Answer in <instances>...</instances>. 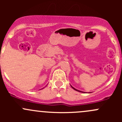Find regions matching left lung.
Listing matches in <instances>:
<instances>
[{"mask_svg":"<svg viewBox=\"0 0 122 122\" xmlns=\"http://www.w3.org/2000/svg\"><path fill=\"white\" fill-rule=\"evenodd\" d=\"M71 87H72V88H73V89H74V90H76V91H78V92H81V91H79V90H78L76 89V88H74V87H72V86H71Z\"/></svg>","mask_w":122,"mask_h":122,"instance_id":"left-lung-1","label":"left lung"}]
</instances>
